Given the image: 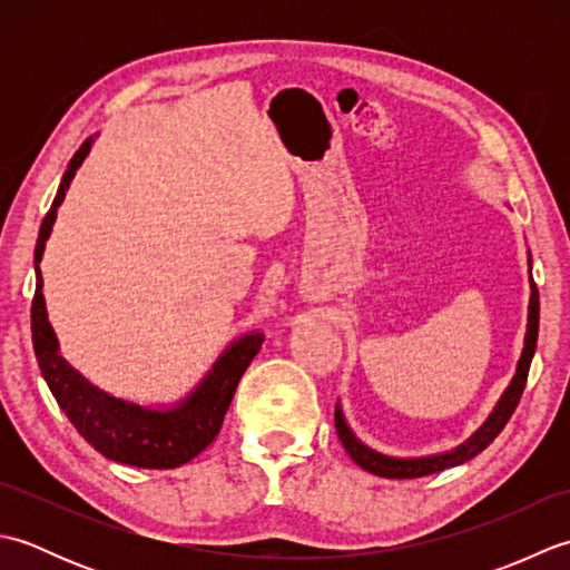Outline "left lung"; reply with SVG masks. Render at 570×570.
<instances>
[{
	"instance_id": "1",
	"label": "left lung",
	"mask_w": 570,
	"mask_h": 570,
	"mask_svg": "<svg viewBox=\"0 0 570 570\" xmlns=\"http://www.w3.org/2000/svg\"><path fill=\"white\" fill-rule=\"evenodd\" d=\"M529 274H531V254H529ZM529 316H527V335H524V347H522V357L517 362V372L507 386L504 394L500 396V402L494 404L492 414L485 419V423L470 435L468 441H463L460 445L451 448V451L435 453V455H421V458H396V455H386L374 451L367 443H362L357 435L350 429V423L343 414L341 402L335 404V431L337 439H341L343 448L347 451V455L355 460V463L372 472V475L380 478H390V480H409V478H423V475H433V472H441L445 468H455L468 463L470 458H475L478 453L485 451V448L498 439L500 431L504 429V423L510 421V416L514 414V409L519 404V396L524 392L527 384V374H529V365L531 357H534L537 350V337H539V292L534 278L529 276Z\"/></svg>"
}]
</instances>
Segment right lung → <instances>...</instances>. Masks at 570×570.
Segmentation results:
<instances>
[{"mask_svg": "<svg viewBox=\"0 0 570 570\" xmlns=\"http://www.w3.org/2000/svg\"><path fill=\"white\" fill-rule=\"evenodd\" d=\"M95 137L85 139L82 147L70 159L68 171L60 178L51 210L46 213L41 223L39 239H36V294L31 304L33 353L58 406L63 409L72 426L78 429V433L95 451L122 465L149 470L178 468L205 451L215 441V435L220 433L223 419L229 402H233L237 384L254 355L259 353L264 335L259 331L239 335L237 341L229 343L217 355L208 374L196 384V390H190V394L178 399L171 406H144L105 392L88 377H82V372H78L60 355L53 325L48 323L46 298L41 292L43 276L39 264L46 249V239L51 237L56 213L66 198L72 176H76L80 164L85 161V156L90 154Z\"/></svg>", "mask_w": 570, "mask_h": 570, "instance_id": "add662e5", "label": "right lung"}]
</instances>
